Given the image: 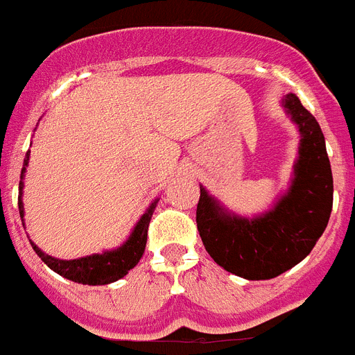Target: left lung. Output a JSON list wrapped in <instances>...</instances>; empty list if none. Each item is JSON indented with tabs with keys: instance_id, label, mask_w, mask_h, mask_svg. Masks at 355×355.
<instances>
[{
	"instance_id": "left-lung-1",
	"label": "left lung",
	"mask_w": 355,
	"mask_h": 355,
	"mask_svg": "<svg viewBox=\"0 0 355 355\" xmlns=\"http://www.w3.org/2000/svg\"><path fill=\"white\" fill-rule=\"evenodd\" d=\"M282 107L300 134L289 187L268 211L241 216L200 186L196 225L216 264L246 280H268L291 270L311 254L332 211V171L325 137L297 94Z\"/></svg>"
}]
</instances>
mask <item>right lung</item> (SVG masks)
I'll list each match as a JSON object with an SVG mask.
<instances>
[{"mask_svg":"<svg viewBox=\"0 0 355 355\" xmlns=\"http://www.w3.org/2000/svg\"><path fill=\"white\" fill-rule=\"evenodd\" d=\"M30 162V150L24 157L23 169H21V180H19V214L21 221H24V203H23V187H24V173H26V168H28ZM157 202L159 198L153 200L148 209L144 211V214L141 216L139 221L135 223V227L132 229L130 236L126 237V241L123 245H119L118 248H112V250H105L101 254H92L85 255V257L78 259H57L51 257V255L44 254V252L35 245V243L30 239L32 243V248L35 250V254L42 259V263L48 268L62 275L64 279H69L73 282H78V284H87V286H103L110 284V282H116V280L123 279V277L139 263L141 257L144 254V248H146V239H148V225L152 220V214L157 207Z\"/></svg>","mask_w":355,"mask_h":355,"instance_id":"obj_1","label":"right lung"}]
</instances>
